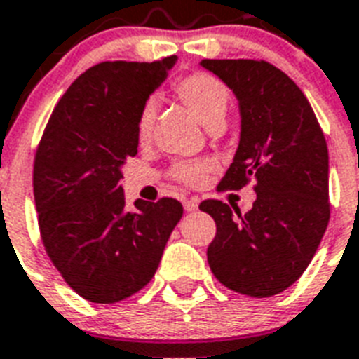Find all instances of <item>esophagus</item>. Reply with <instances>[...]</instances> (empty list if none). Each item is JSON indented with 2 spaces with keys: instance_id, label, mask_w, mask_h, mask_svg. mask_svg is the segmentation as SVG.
Segmentation results:
<instances>
[{
  "instance_id": "esophagus-1",
  "label": "esophagus",
  "mask_w": 359,
  "mask_h": 359,
  "mask_svg": "<svg viewBox=\"0 0 359 359\" xmlns=\"http://www.w3.org/2000/svg\"><path fill=\"white\" fill-rule=\"evenodd\" d=\"M199 208V201L197 199H189L184 201V210L186 212H195V210Z\"/></svg>"
}]
</instances>
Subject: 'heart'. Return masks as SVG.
<instances>
[{
    "label": "heart",
    "instance_id": "obj_1",
    "mask_svg": "<svg viewBox=\"0 0 359 359\" xmlns=\"http://www.w3.org/2000/svg\"><path fill=\"white\" fill-rule=\"evenodd\" d=\"M175 94L179 95L180 101L208 129L223 123L226 109H229L230 94L229 88L217 77L203 74V72L191 74L175 84ZM154 116H156V104L154 101H147L140 110L138 121H136V138L140 144H147L153 136ZM206 171H208V164L205 162H189V164H180L175 170V175L186 184H199Z\"/></svg>",
    "mask_w": 359,
    "mask_h": 359
}]
</instances>
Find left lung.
Returning a JSON list of instances; mask_svg holds the SVG:
<instances>
[{
    "mask_svg": "<svg viewBox=\"0 0 359 359\" xmlns=\"http://www.w3.org/2000/svg\"><path fill=\"white\" fill-rule=\"evenodd\" d=\"M232 90L240 107V144L221 188L256 182L247 214L221 201L199 208L217 232L208 264L229 290L273 297L310 265L328 219V147L308 99L284 72L264 60H201Z\"/></svg>",
    "mask_w": 359,
    "mask_h": 359,
    "instance_id": "8db88e82",
    "label": "left lung"
}]
</instances>
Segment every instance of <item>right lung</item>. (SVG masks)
<instances>
[{
	"mask_svg": "<svg viewBox=\"0 0 359 359\" xmlns=\"http://www.w3.org/2000/svg\"><path fill=\"white\" fill-rule=\"evenodd\" d=\"M177 57L101 62L55 107L34 158L33 188L43 247L64 280L97 304L149 284L182 217L175 199L134 201L127 210L123 165L138 153L136 121Z\"/></svg>",
	"mask_w": 359,
	"mask_h": 359,
	"instance_id": "1",
	"label": "right lung"
}]
</instances>
